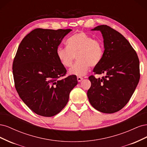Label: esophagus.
<instances>
[{"label": "esophagus", "instance_id": "1", "mask_svg": "<svg viewBox=\"0 0 147 147\" xmlns=\"http://www.w3.org/2000/svg\"><path fill=\"white\" fill-rule=\"evenodd\" d=\"M83 78H82V77H77V81L78 82H80L82 80H83Z\"/></svg>", "mask_w": 147, "mask_h": 147}]
</instances>
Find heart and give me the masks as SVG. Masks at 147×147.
<instances>
[{"label":"heart","mask_w":147,"mask_h":147,"mask_svg":"<svg viewBox=\"0 0 147 147\" xmlns=\"http://www.w3.org/2000/svg\"><path fill=\"white\" fill-rule=\"evenodd\" d=\"M67 48L57 47L56 56L62 65L70 67L77 56V63L69 70L72 75L83 76L90 66H97L103 58V43L84 32H78L71 36L67 41Z\"/></svg>","instance_id":"b5f03b06"}]
</instances>
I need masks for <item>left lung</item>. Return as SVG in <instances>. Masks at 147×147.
I'll list each match as a JSON object with an SVG mask.
<instances>
[{"mask_svg": "<svg viewBox=\"0 0 147 147\" xmlns=\"http://www.w3.org/2000/svg\"><path fill=\"white\" fill-rule=\"evenodd\" d=\"M100 30L104 38V53L93 70L96 78L89 77L91 85L87 96L91 105L105 113L117 112L130 100L140 79L139 59L136 51L122 34L107 25L92 29Z\"/></svg>", "mask_w": 147, "mask_h": 147, "instance_id": "obj_1", "label": "left lung"}]
</instances>
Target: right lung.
Returning <instances> with one entry per match:
<instances>
[{
	"mask_svg": "<svg viewBox=\"0 0 147 147\" xmlns=\"http://www.w3.org/2000/svg\"><path fill=\"white\" fill-rule=\"evenodd\" d=\"M71 30L35 29L22 40L13 59L16 91L26 105L40 116L59 113L77 84L75 75L61 78L67 70L56 56V49Z\"/></svg>",
	"mask_w": 147,
	"mask_h": 147,
	"instance_id": "1",
	"label": "right lung"
}]
</instances>
